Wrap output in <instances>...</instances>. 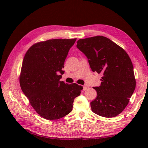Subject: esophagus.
<instances>
[{
    "label": "esophagus",
    "mask_w": 148,
    "mask_h": 148,
    "mask_svg": "<svg viewBox=\"0 0 148 148\" xmlns=\"http://www.w3.org/2000/svg\"><path fill=\"white\" fill-rule=\"evenodd\" d=\"M83 87H84V90H87L89 88V86L87 85V84H86V85L84 86Z\"/></svg>",
    "instance_id": "1"
}]
</instances>
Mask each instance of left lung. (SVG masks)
<instances>
[{
  "label": "left lung",
  "mask_w": 148,
  "mask_h": 148,
  "mask_svg": "<svg viewBox=\"0 0 148 148\" xmlns=\"http://www.w3.org/2000/svg\"><path fill=\"white\" fill-rule=\"evenodd\" d=\"M77 47L87 57L93 72L102 74L97 98L90 104L95 114L112 118L128 105L136 87L132 61L126 51L110 39L95 36L79 39Z\"/></svg>",
  "instance_id": "left-lung-1"
}]
</instances>
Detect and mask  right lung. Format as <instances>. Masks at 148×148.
I'll return each instance as SVG.
<instances>
[{"instance_id":"add662e5","label":"right lung","mask_w":148,"mask_h":148,"mask_svg":"<svg viewBox=\"0 0 148 148\" xmlns=\"http://www.w3.org/2000/svg\"><path fill=\"white\" fill-rule=\"evenodd\" d=\"M76 40L40 42L33 45L25 56L20 87L35 111L46 119H58L71 112L74 99L83 89L75 83L60 81L64 73L62 68L65 60Z\"/></svg>"}]
</instances>
